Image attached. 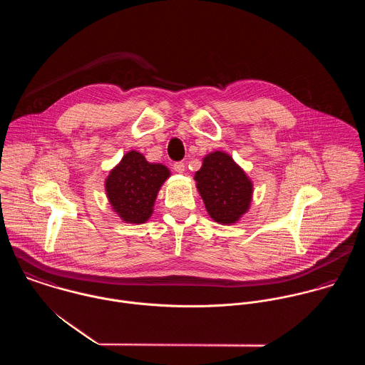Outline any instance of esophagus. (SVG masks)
I'll return each instance as SVG.
<instances>
[{
    "instance_id": "esophagus-1",
    "label": "esophagus",
    "mask_w": 365,
    "mask_h": 365,
    "mask_svg": "<svg viewBox=\"0 0 365 365\" xmlns=\"http://www.w3.org/2000/svg\"><path fill=\"white\" fill-rule=\"evenodd\" d=\"M173 168H174L177 173L182 174V173L185 171V164H184L182 161H178V163H174V164H173Z\"/></svg>"
}]
</instances>
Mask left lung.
I'll use <instances>...</instances> for the list:
<instances>
[{"label": "left lung", "instance_id": "1", "mask_svg": "<svg viewBox=\"0 0 365 365\" xmlns=\"http://www.w3.org/2000/svg\"><path fill=\"white\" fill-rule=\"evenodd\" d=\"M194 180L215 222L233 225L249 212L255 191L253 181L226 152L215 150L204 157Z\"/></svg>", "mask_w": 365, "mask_h": 365}]
</instances>
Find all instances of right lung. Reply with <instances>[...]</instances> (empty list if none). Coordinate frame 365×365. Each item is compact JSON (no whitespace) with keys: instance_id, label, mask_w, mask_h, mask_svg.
Wrapping results in <instances>:
<instances>
[{"instance_id":"obj_1","label":"right lung","mask_w":365,"mask_h":365,"mask_svg":"<svg viewBox=\"0 0 365 365\" xmlns=\"http://www.w3.org/2000/svg\"><path fill=\"white\" fill-rule=\"evenodd\" d=\"M168 177V167L149 163L142 153L130 150L105 178V194L125 223L142 225L150 219L157 194Z\"/></svg>"}]
</instances>
